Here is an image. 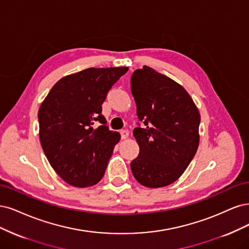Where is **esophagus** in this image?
Returning a JSON list of instances; mask_svg holds the SVG:
<instances>
[{
    "instance_id": "esophagus-1",
    "label": "esophagus",
    "mask_w": 249,
    "mask_h": 249,
    "mask_svg": "<svg viewBox=\"0 0 249 249\" xmlns=\"http://www.w3.org/2000/svg\"><path fill=\"white\" fill-rule=\"evenodd\" d=\"M120 133H121V139L122 140H126L128 136H129V132H128L127 130H121V131H120Z\"/></svg>"
}]
</instances>
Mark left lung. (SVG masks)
<instances>
[{
    "label": "left lung",
    "instance_id": "obj_1",
    "mask_svg": "<svg viewBox=\"0 0 249 249\" xmlns=\"http://www.w3.org/2000/svg\"><path fill=\"white\" fill-rule=\"evenodd\" d=\"M130 83L136 115L145 124L133 130L140 153L130 163L131 172L143 186H167L196 153L198 109L181 85L151 67L136 69Z\"/></svg>",
    "mask_w": 249,
    "mask_h": 249
}]
</instances>
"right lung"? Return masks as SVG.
Masks as SVG:
<instances>
[{
	"mask_svg": "<svg viewBox=\"0 0 249 249\" xmlns=\"http://www.w3.org/2000/svg\"><path fill=\"white\" fill-rule=\"evenodd\" d=\"M127 70L88 68L64 76L40 106V142L52 167L69 185L93 186L106 173L121 135L106 125L101 104Z\"/></svg>",
	"mask_w": 249,
	"mask_h": 249,
	"instance_id": "add662e5",
	"label": "right lung"
}]
</instances>
